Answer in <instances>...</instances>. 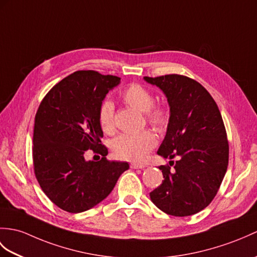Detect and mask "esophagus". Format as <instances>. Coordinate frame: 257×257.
<instances>
[{"label":"esophagus","mask_w":257,"mask_h":257,"mask_svg":"<svg viewBox=\"0 0 257 257\" xmlns=\"http://www.w3.org/2000/svg\"><path fill=\"white\" fill-rule=\"evenodd\" d=\"M146 166H147L146 164H141V163H131L130 164L131 169H145Z\"/></svg>","instance_id":"obj_1"}]
</instances>
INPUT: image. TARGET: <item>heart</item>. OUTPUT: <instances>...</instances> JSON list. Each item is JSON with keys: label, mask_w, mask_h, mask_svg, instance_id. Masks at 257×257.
Here are the masks:
<instances>
[{"label": "heart", "mask_w": 257, "mask_h": 257, "mask_svg": "<svg viewBox=\"0 0 257 257\" xmlns=\"http://www.w3.org/2000/svg\"><path fill=\"white\" fill-rule=\"evenodd\" d=\"M120 98L131 108L145 112L146 121L156 130L162 133L170 123V111L163 105H154L151 92L140 84H130L120 93ZM99 127L106 135L115 133V111L110 100H104L98 109ZM158 139L150 130H143L134 135H120L110 143L112 154L120 160L143 161L152 149L157 146Z\"/></svg>", "instance_id": "b5f03b06"}]
</instances>
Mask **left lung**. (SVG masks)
I'll list each match as a JSON object with an SVG mask.
<instances>
[{
    "label": "left lung",
    "instance_id": "left-lung-1",
    "mask_svg": "<svg viewBox=\"0 0 257 257\" xmlns=\"http://www.w3.org/2000/svg\"><path fill=\"white\" fill-rule=\"evenodd\" d=\"M145 80L162 89L170 105V123L158 154L178 158L159 166L164 180L150 193L151 200L171 216H192L212 201L228 169L229 142L221 114L209 92L188 76Z\"/></svg>",
    "mask_w": 257,
    "mask_h": 257
}]
</instances>
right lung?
Returning a JSON list of instances; mask_svg holds the SVG:
<instances>
[{
	"mask_svg": "<svg viewBox=\"0 0 257 257\" xmlns=\"http://www.w3.org/2000/svg\"><path fill=\"white\" fill-rule=\"evenodd\" d=\"M120 77L81 70L53 86L35 116L33 165L43 192L60 209L83 212L110 194L127 162L108 161L98 123V109ZM93 150L97 163L84 159Z\"/></svg>",
	"mask_w": 257,
	"mask_h": 257,
	"instance_id": "right-lung-1",
	"label": "right lung"
}]
</instances>
